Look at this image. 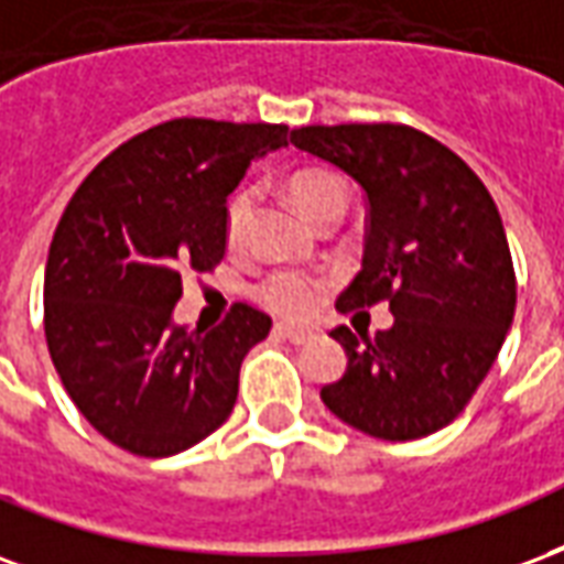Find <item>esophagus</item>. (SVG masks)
Returning a JSON list of instances; mask_svg holds the SVG:
<instances>
[{"label": "esophagus", "instance_id": "esophagus-1", "mask_svg": "<svg viewBox=\"0 0 564 564\" xmlns=\"http://www.w3.org/2000/svg\"><path fill=\"white\" fill-rule=\"evenodd\" d=\"M273 330H276V336H282V339H291V343H297V345L310 339V333L300 330V327H291V324H276Z\"/></svg>", "mask_w": 564, "mask_h": 564}]
</instances>
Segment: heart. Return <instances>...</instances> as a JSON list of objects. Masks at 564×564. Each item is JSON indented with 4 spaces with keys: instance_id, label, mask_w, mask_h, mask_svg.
Segmentation results:
<instances>
[{
    "instance_id": "obj_1",
    "label": "heart",
    "mask_w": 564,
    "mask_h": 564,
    "mask_svg": "<svg viewBox=\"0 0 564 564\" xmlns=\"http://www.w3.org/2000/svg\"><path fill=\"white\" fill-rule=\"evenodd\" d=\"M254 186L237 188L228 197L225 207V240L228 246H240L246 240V231L252 225L254 213ZM288 195L297 204V209L312 221L324 225L327 219H343L348 192L345 183L330 171H297L288 180ZM324 285L315 276L297 273V270H276L254 288V297L261 306L276 312L282 318H306L322 303Z\"/></svg>"
}]
</instances>
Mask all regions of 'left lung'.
Returning a JSON list of instances; mask_svg holds the SVG:
<instances>
[{
	"mask_svg": "<svg viewBox=\"0 0 564 564\" xmlns=\"http://www.w3.org/2000/svg\"><path fill=\"white\" fill-rule=\"evenodd\" d=\"M297 150L367 195L364 270L339 312L388 303L393 327H336L348 369L322 400L360 433L412 442L463 414L501 351L517 276L496 200L454 150L400 122L303 126Z\"/></svg>",
	"mask_w": 564,
	"mask_h": 564,
	"instance_id": "1",
	"label": "left lung"
}]
</instances>
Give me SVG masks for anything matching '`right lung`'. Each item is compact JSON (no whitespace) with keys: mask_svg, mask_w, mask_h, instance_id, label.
<instances>
[{"mask_svg":"<svg viewBox=\"0 0 564 564\" xmlns=\"http://www.w3.org/2000/svg\"><path fill=\"white\" fill-rule=\"evenodd\" d=\"M288 126L183 117L134 134L89 171L53 234L44 336L72 402L108 442L174 456L237 402L240 364L270 315L234 303L209 333L171 324L186 273L225 254V207Z\"/></svg>","mask_w":564,"mask_h":564,"instance_id":"right-lung-1","label":"right lung"}]
</instances>
